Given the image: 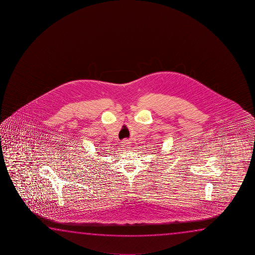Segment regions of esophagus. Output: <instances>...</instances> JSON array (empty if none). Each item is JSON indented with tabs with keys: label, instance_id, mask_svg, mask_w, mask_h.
<instances>
[{
	"label": "esophagus",
	"instance_id": "esophagus-1",
	"mask_svg": "<svg viewBox=\"0 0 255 255\" xmlns=\"http://www.w3.org/2000/svg\"><path fill=\"white\" fill-rule=\"evenodd\" d=\"M129 140H128V139H125V140H123V141H122V146L124 147V148H128V146H129Z\"/></svg>",
	"mask_w": 255,
	"mask_h": 255
}]
</instances>
